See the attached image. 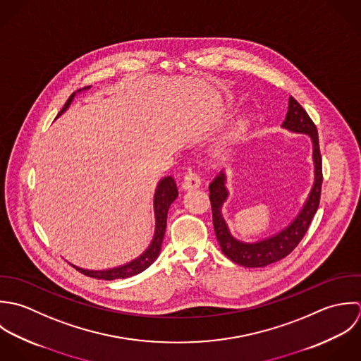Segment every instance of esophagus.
<instances>
[{"mask_svg":"<svg viewBox=\"0 0 361 361\" xmlns=\"http://www.w3.org/2000/svg\"><path fill=\"white\" fill-rule=\"evenodd\" d=\"M201 185V178L197 173L194 171H188L185 176H184V181H183V188L190 191V190H195V188H200Z\"/></svg>","mask_w":361,"mask_h":361,"instance_id":"obj_1","label":"esophagus"}]
</instances>
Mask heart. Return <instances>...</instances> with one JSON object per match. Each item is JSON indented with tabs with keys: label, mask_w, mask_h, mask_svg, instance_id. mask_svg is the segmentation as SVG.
<instances>
[{
	"label": "heart",
	"mask_w": 361,
	"mask_h": 361,
	"mask_svg": "<svg viewBox=\"0 0 361 361\" xmlns=\"http://www.w3.org/2000/svg\"><path fill=\"white\" fill-rule=\"evenodd\" d=\"M250 127V118L247 116H243L240 118H237L224 133L223 138H221V144H220V149L224 150L226 147H228L230 145L238 142L240 140H243L248 131Z\"/></svg>",
	"instance_id": "1"
}]
</instances>
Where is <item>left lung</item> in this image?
Here are the masks:
<instances>
[{
  "label": "left lung",
  "mask_w": 361,
  "mask_h": 361,
  "mask_svg": "<svg viewBox=\"0 0 361 361\" xmlns=\"http://www.w3.org/2000/svg\"><path fill=\"white\" fill-rule=\"evenodd\" d=\"M282 127L291 133L307 134L311 137L312 147H314L312 159L315 166L314 185L308 195V200L304 204L301 212L288 224V227H285L281 233L258 243L250 244V243H243L235 240L230 234L227 224L221 216V205L224 204L228 195L224 187V181H226L224 173L221 171L209 185V200L212 205L214 227H215L220 248L230 261L245 268L267 267L269 264H274L288 257V254L302 240L319 205L321 185H322V159L319 152L318 133H317L315 124L312 123L307 111L300 106V103L294 97L288 99V111Z\"/></svg>",
  "instance_id": "left-lung-1"
}]
</instances>
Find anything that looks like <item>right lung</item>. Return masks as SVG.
<instances>
[{
    "label": "right lung",
    "mask_w": 361,
    "mask_h": 361,
    "mask_svg": "<svg viewBox=\"0 0 361 361\" xmlns=\"http://www.w3.org/2000/svg\"><path fill=\"white\" fill-rule=\"evenodd\" d=\"M89 87V86H87ZM83 87V89H87ZM82 90V89H79ZM75 97V93H73L68 100L66 102L64 107L61 109V111L57 114L61 116L71 104V102ZM178 197V191H177V185L173 177H164L154 192V216H156V228H154V235L152 240V244L147 247V250L145 251L141 257H138L137 259L131 261L130 264H126L123 267L118 268H113V269H107V271H87V269H82L73 265L75 269H78L80 274L94 278V279H103V281H114V279H126L134 275L141 274L145 271L149 265L153 264V261L157 258L160 248H161V243H163V237H164V231H166V224H167V212L170 205L173 204V201Z\"/></svg>",
    "instance_id": "obj_1"
}]
</instances>
